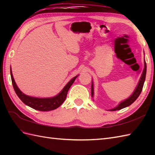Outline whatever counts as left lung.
<instances>
[{
    "label": "left lung",
    "instance_id": "obj_1",
    "mask_svg": "<svg viewBox=\"0 0 155 155\" xmlns=\"http://www.w3.org/2000/svg\"><path fill=\"white\" fill-rule=\"evenodd\" d=\"M146 73H147V64H146L145 61H144V68L142 76H141L140 79L139 81V84H138L136 89H135V91H134L133 94L131 95V96L129 98H127V100H125V101L122 102V103H120L117 107L113 108V109H110V110L114 111V110H120V109H122V108H124L127 107L128 106H130L131 104H133L134 102L137 100V98L139 97V96L141 93V91H142V90H143V85H144V81H145ZM93 90H94L93 84L92 83V86H91V95H92V97H93V93H94Z\"/></svg>",
    "mask_w": 155,
    "mask_h": 155
}]
</instances>
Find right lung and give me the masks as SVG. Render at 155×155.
I'll list each match as a JSON object with an SVG mask.
<instances>
[{
	"instance_id": "right-lung-1",
	"label": "right lung",
	"mask_w": 155,
	"mask_h": 155,
	"mask_svg": "<svg viewBox=\"0 0 155 155\" xmlns=\"http://www.w3.org/2000/svg\"><path fill=\"white\" fill-rule=\"evenodd\" d=\"M11 80L13 88L15 91L16 94L19 97L23 103L26 105L30 107L35 110H40V111H49L54 110L56 108L59 107L61 105L64 103V101L67 97L68 91L71 85L73 84L74 81H75L76 78L75 77L72 79H71L68 82V84L64 87L63 89L57 96L52 98H35V97H31L27 96V95L22 93V92L20 91L18 87L16 86L15 83V81L13 78V76L12 74L11 67Z\"/></svg>"
}]
</instances>
